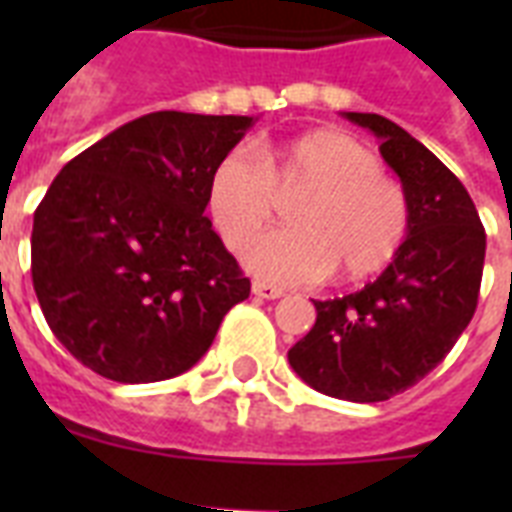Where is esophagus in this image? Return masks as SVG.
Masks as SVG:
<instances>
[{"instance_id":"1","label":"esophagus","mask_w":512,"mask_h":512,"mask_svg":"<svg viewBox=\"0 0 512 512\" xmlns=\"http://www.w3.org/2000/svg\"><path fill=\"white\" fill-rule=\"evenodd\" d=\"M252 295L263 297V300H279L284 295V289L273 287V284H265V281H255L252 284Z\"/></svg>"}]
</instances>
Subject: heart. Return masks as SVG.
<instances>
[{"instance_id": "1", "label": "heart", "mask_w": 512, "mask_h": 512, "mask_svg": "<svg viewBox=\"0 0 512 512\" xmlns=\"http://www.w3.org/2000/svg\"><path fill=\"white\" fill-rule=\"evenodd\" d=\"M305 190L287 232L254 236L275 214V196ZM209 220L225 247L271 284H308L332 268L342 281L385 271L409 236L412 209L404 185L348 132L311 130L281 143H257L255 156L231 151L207 183Z\"/></svg>"}]
</instances>
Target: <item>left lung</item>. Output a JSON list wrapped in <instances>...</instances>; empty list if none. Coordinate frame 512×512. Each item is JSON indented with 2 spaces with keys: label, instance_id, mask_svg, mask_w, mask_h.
Segmentation results:
<instances>
[{
  "label": "left lung",
  "instance_id": "obj_1",
  "mask_svg": "<svg viewBox=\"0 0 512 512\" xmlns=\"http://www.w3.org/2000/svg\"><path fill=\"white\" fill-rule=\"evenodd\" d=\"M380 138V154L404 185L412 223L398 257L361 292L313 300L316 324L289 364L313 390L374 404L433 372L473 319L486 233L465 185L396 122L348 111Z\"/></svg>",
  "mask_w": 512,
  "mask_h": 512
}]
</instances>
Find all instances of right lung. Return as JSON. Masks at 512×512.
I'll return each instance as SVG.
<instances>
[{
  "label": "right lung",
  "mask_w": 512,
  "mask_h": 512,
  "mask_svg": "<svg viewBox=\"0 0 512 512\" xmlns=\"http://www.w3.org/2000/svg\"><path fill=\"white\" fill-rule=\"evenodd\" d=\"M252 116L156 111L74 156L34 212L31 279L60 345L114 382L191 369L249 279L212 231L207 183Z\"/></svg>",
  "instance_id": "add662e5"
}]
</instances>
